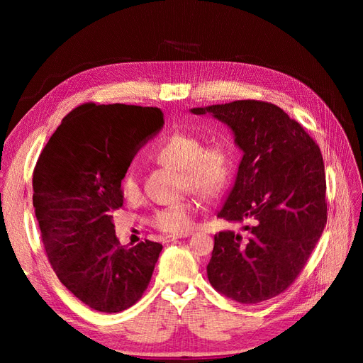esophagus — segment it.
Listing matches in <instances>:
<instances>
[{
	"mask_svg": "<svg viewBox=\"0 0 363 363\" xmlns=\"http://www.w3.org/2000/svg\"><path fill=\"white\" fill-rule=\"evenodd\" d=\"M191 233H180V235H169L164 238V242H174V240L177 239H183V238H189Z\"/></svg>",
	"mask_w": 363,
	"mask_h": 363,
	"instance_id": "esophagus-1",
	"label": "esophagus"
}]
</instances>
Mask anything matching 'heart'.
Listing matches in <instances>:
<instances>
[{
  "mask_svg": "<svg viewBox=\"0 0 363 363\" xmlns=\"http://www.w3.org/2000/svg\"><path fill=\"white\" fill-rule=\"evenodd\" d=\"M152 157L163 167L179 169L182 172V189H189L204 200L221 195L230 183L232 159L227 147L223 144L203 145V140L186 131H174L160 139ZM121 194L127 201L136 200L140 188L133 172H127L121 180ZM196 201L183 199L168 207L159 208L151 216V225L164 233L186 232L194 221Z\"/></svg>",
  "mask_w": 363,
  "mask_h": 363,
  "instance_id": "b5f03b06",
  "label": "heart"
}]
</instances>
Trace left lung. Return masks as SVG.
<instances>
[{
  "instance_id": "1",
  "label": "left lung",
  "mask_w": 363,
  "mask_h": 363,
  "mask_svg": "<svg viewBox=\"0 0 363 363\" xmlns=\"http://www.w3.org/2000/svg\"><path fill=\"white\" fill-rule=\"evenodd\" d=\"M212 115L235 135L244 156L218 218L244 223V233L215 235L207 277L238 303L256 304L298 277L327 223L321 150L280 107L239 100L191 108Z\"/></svg>"
}]
</instances>
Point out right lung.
<instances>
[{"mask_svg":"<svg viewBox=\"0 0 363 363\" xmlns=\"http://www.w3.org/2000/svg\"><path fill=\"white\" fill-rule=\"evenodd\" d=\"M157 107L86 103L63 118L33 172L42 244L59 280L91 309L123 312L148 288L162 244L123 247L112 213L139 148L163 127Z\"/></svg>","mask_w":363,"mask_h":363,"instance_id":"obj_1","label":"right lung"}]
</instances>
